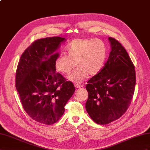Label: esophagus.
<instances>
[{
    "label": "esophagus",
    "instance_id": "obj_1",
    "mask_svg": "<svg viewBox=\"0 0 150 150\" xmlns=\"http://www.w3.org/2000/svg\"><path fill=\"white\" fill-rule=\"evenodd\" d=\"M83 86V85H81V84H79V83H75V87L76 88H81Z\"/></svg>",
    "mask_w": 150,
    "mask_h": 150
}]
</instances>
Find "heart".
I'll list each match as a JSON object with an SVG mask.
<instances>
[{
  "label": "heart",
  "mask_w": 150,
  "mask_h": 150,
  "mask_svg": "<svg viewBox=\"0 0 150 150\" xmlns=\"http://www.w3.org/2000/svg\"><path fill=\"white\" fill-rule=\"evenodd\" d=\"M67 54H60L54 61L56 70L61 74H68L75 67L77 68L68 76L76 83L82 82L88 75L98 74L105 66L107 47L100 39L75 38L66 46Z\"/></svg>",
  "instance_id": "1"
}]
</instances>
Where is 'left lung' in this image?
<instances>
[{
	"instance_id": "1",
	"label": "left lung",
	"mask_w": 150,
	"mask_h": 150,
	"mask_svg": "<svg viewBox=\"0 0 150 150\" xmlns=\"http://www.w3.org/2000/svg\"><path fill=\"white\" fill-rule=\"evenodd\" d=\"M111 52L103 70L87 82L86 109L96 124L106 125L124 115L131 103L136 86L135 67L127 52L109 37Z\"/></svg>"
}]
</instances>
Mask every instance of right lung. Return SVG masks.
<instances>
[{"instance_id":"add662e5","label":"right lung","mask_w":150,"mask_h":150,"mask_svg":"<svg viewBox=\"0 0 150 150\" xmlns=\"http://www.w3.org/2000/svg\"><path fill=\"white\" fill-rule=\"evenodd\" d=\"M65 38H40L22 54L16 72V88L23 108L34 120L55 124L75 91L73 83L56 72L54 61Z\"/></svg>"}]
</instances>
